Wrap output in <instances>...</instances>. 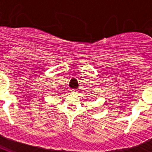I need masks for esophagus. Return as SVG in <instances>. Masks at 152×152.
<instances>
[{
	"label": "esophagus",
	"instance_id": "esophagus-1",
	"mask_svg": "<svg viewBox=\"0 0 152 152\" xmlns=\"http://www.w3.org/2000/svg\"><path fill=\"white\" fill-rule=\"evenodd\" d=\"M71 91H72V93H75V92H76V91H75V90H72Z\"/></svg>",
	"mask_w": 152,
	"mask_h": 152
}]
</instances>
